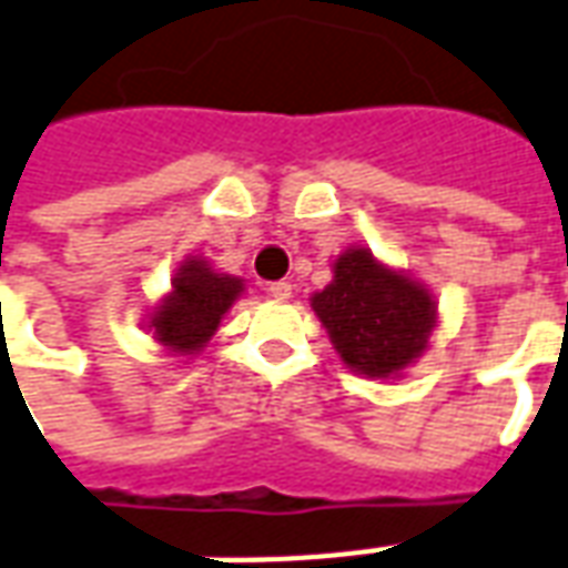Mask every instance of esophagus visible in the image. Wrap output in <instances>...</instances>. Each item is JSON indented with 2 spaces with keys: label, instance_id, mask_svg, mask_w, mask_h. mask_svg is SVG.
Masks as SVG:
<instances>
[{
  "label": "esophagus",
  "instance_id": "obj_1",
  "mask_svg": "<svg viewBox=\"0 0 568 568\" xmlns=\"http://www.w3.org/2000/svg\"><path fill=\"white\" fill-rule=\"evenodd\" d=\"M267 295L276 297V301H288V297H292V285L285 283V280H280V283H271L267 285Z\"/></svg>",
  "mask_w": 568,
  "mask_h": 568
}]
</instances>
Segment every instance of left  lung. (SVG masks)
<instances>
[{"instance_id": "left-lung-1", "label": "left lung", "mask_w": 568, "mask_h": 568, "mask_svg": "<svg viewBox=\"0 0 568 568\" xmlns=\"http://www.w3.org/2000/svg\"><path fill=\"white\" fill-rule=\"evenodd\" d=\"M313 311L341 359L359 375L387 378L427 347L434 301L406 276L381 267L366 248L335 261V280L313 297Z\"/></svg>"}]
</instances>
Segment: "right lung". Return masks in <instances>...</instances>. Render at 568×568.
Wrapping results in <instances>:
<instances>
[{
	"label": "right lung",
	"instance_id": "obj_1",
	"mask_svg": "<svg viewBox=\"0 0 568 568\" xmlns=\"http://www.w3.org/2000/svg\"><path fill=\"white\" fill-rule=\"evenodd\" d=\"M240 292V280L212 273L202 261H187L174 276V292L153 313L156 338L178 353L200 351Z\"/></svg>",
	"mask_w": 568,
	"mask_h": 568
}]
</instances>
